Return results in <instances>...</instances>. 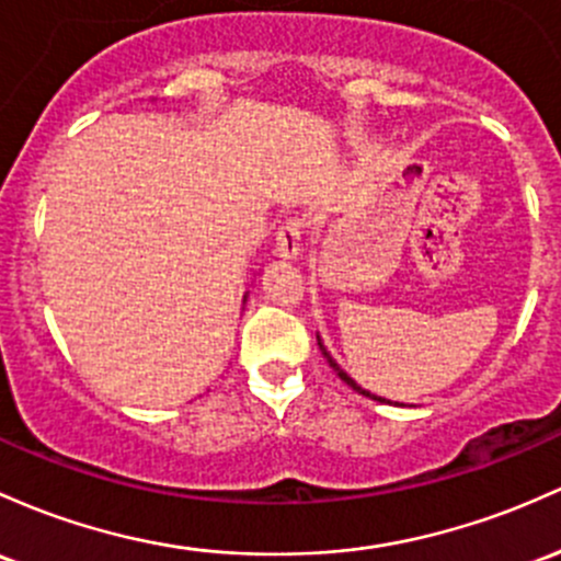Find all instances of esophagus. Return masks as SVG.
I'll use <instances>...</instances> for the list:
<instances>
[{
	"instance_id": "34e87169",
	"label": "esophagus",
	"mask_w": 561,
	"mask_h": 561,
	"mask_svg": "<svg viewBox=\"0 0 561 561\" xmlns=\"http://www.w3.org/2000/svg\"><path fill=\"white\" fill-rule=\"evenodd\" d=\"M300 244H304V220L287 218L282 229L276 231V255L293 261L300 255Z\"/></svg>"
}]
</instances>
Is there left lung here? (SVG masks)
Returning a JSON list of instances; mask_svg holds the SVG:
<instances>
[{"mask_svg": "<svg viewBox=\"0 0 561 561\" xmlns=\"http://www.w3.org/2000/svg\"><path fill=\"white\" fill-rule=\"evenodd\" d=\"M317 341H319V335H317ZM319 348H322L324 359H328V362H330V367H332V370H335V373H337V378H341V380H343V383H348V386H351V389H354V391H359V393H362V397H370V399H378V397H375V393H370V391H365V389H362V386H359V383H356V380H354V378H348V375H346V373H343V370H341V367H337V362H335V359H332V356H330V351L322 346V341H319ZM380 402H383V399H380Z\"/></svg>", "mask_w": 561, "mask_h": 561, "instance_id": "8db88e82", "label": "left lung"}]
</instances>
